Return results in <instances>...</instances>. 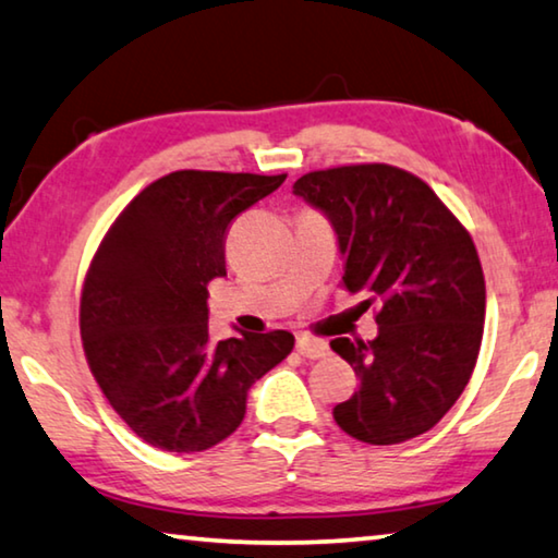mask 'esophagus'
<instances>
[{
    "mask_svg": "<svg viewBox=\"0 0 558 558\" xmlns=\"http://www.w3.org/2000/svg\"><path fill=\"white\" fill-rule=\"evenodd\" d=\"M295 348L303 359H311V361H318L328 353V345L323 343V340H311V338H298Z\"/></svg>",
    "mask_w": 558,
    "mask_h": 558,
    "instance_id": "34e87169",
    "label": "esophagus"
}]
</instances>
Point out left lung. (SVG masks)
I'll use <instances>...</instances> for the list:
<instances>
[{"label":"left lung","mask_w":558,"mask_h":558,"mask_svg":"<svg viewBox=\"0 0 558 558\" xmlns=\"http://www.w3.org/2000/svg\"><path fill=\"white\" fill-rule=\"evenodd\" d=\"M293 193L336 228L343 288L380 305L368 343L330 340L361 380L332 418L373 446L426 434L459 401L484 338L486 282L469 230L426 182L386 162L307 172Z\"/></svg>","instance_id":"left-lung-1"}]
</instances>
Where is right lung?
I'll return each mask as SVG.
<instances>
[{"instance_id":"add662e5","label":"right lung","mask_w":558,"mask_h":558,"mask_svg":"<svg viewBox=\"0 0 558 558\" xmlns=\"http://www.w3.org/2000/svg\"><path fill=\"white\" fill-rule=\"evenodd\" d=\"M286 174L178 170L118 215L89 263L80 332L89 371L145 444L207 451L245 418L247 390L293 351L288 330L213 343L207 282L226 276L240 213Z\"/></svg>"}]
</instances>
